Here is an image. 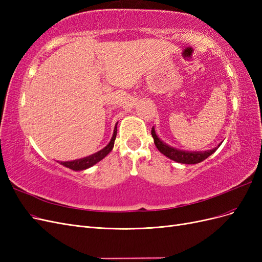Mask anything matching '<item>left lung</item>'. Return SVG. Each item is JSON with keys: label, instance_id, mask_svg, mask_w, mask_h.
<instances>
[{"label": "left lung", "instance_id": "left-lung-1", "mask_svg": "<svg viewBox=\"0 0 262 262\" xmlns=\"http://www.w3.org/2000/svg\"><path fill=\"white\" fill-rule=\"evenodd\" d=\"M150 133H152V137L154 139V143H155L157 149L160 150V152L162 154H164L165 156L170 158V160L175 161L177 163H181V164H198V163L204 161L205 158H208L211 154H213L217 149V147H215L211 150H205V152H185V150L173 148V147L168 146L167 144L163 143V142L156 136L154 128H152V132Z\"/></svg>", "mask_w": 262, "mask_h": 262}]
</instances>
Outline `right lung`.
Here are the masks:
<instances>
[{"label": "right lung", "instance_id": "obj_1", "mask_svg": "<svg viewBox=\"0 0 262 262\" xmlns=\"http://www.w3.org/2000/svg\"><path fill=\"white\" fill-rule=\"evenodd\" d=\"M116 136H117V124L115 126L113 139H112V141L109 142V144L105 148H102L101 150H99L98 153L91 155L89 157L81 158V160H76V161H72V162H60V164H62L63 166H66V167H68L70 169H73V170H84L86 168L92 167L93 165L98 163L99 161L102 160V158L106 157L109 154V152H112V149H113L114 144H115Z\"/></svg>", "mask_w": 262, "mask_h": 262}]
</instances>
